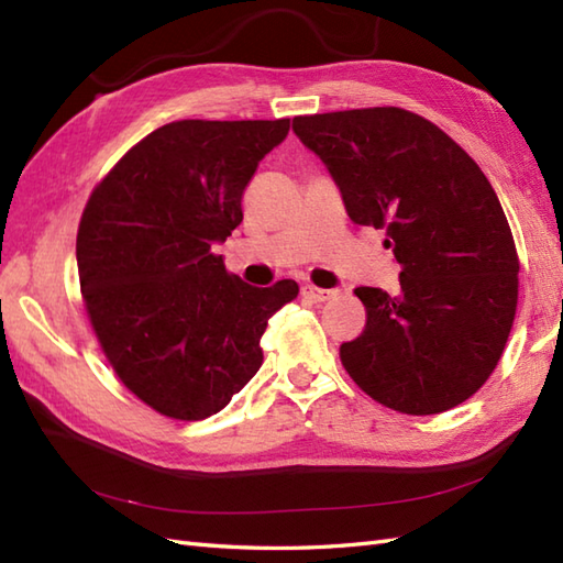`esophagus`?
<instances>
[{
    "label": "esophagus",
    "mask_w": 563,
    "mask_h": 563,
    "mask_svg": "<svg viewBox=\"0 0 563 563\" xmlns=\"http://www.w3.org/2000/svg\"><path fill=\"white\" fill-rule=\"evenodd\" d=\"M302 295L312 302H327L331 297H336V290H324V288H314V285H302Z\"/></svg>",
    "instance_id": "34e87169"
}]
</instances>
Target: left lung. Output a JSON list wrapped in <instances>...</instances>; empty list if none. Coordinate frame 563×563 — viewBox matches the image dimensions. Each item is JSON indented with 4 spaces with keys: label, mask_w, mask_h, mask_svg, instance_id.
I'll list each match as a JSON object with an SVG mask.
<instances>
[{
    "label": "left lung",
    "mask_w": 563,
    "mask_h": 563,
    "mask_svg": "<svg viewBox=\"0 0 563 563\" xmlns=\"http://www.w3.org/2000/svg\"><path fill=\"white\" fill-rule=\"evenodd\" d=\"M295 135L327 164L355 224L385 230L399 295L355 288L367 312L341 363L375 401L442 413L479 389L518 307V251L496 190L426 118L379 106L297 115Z\"/></svg>",
    "instance_id": "obj_1"
}]
</instances>
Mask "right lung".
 <instances>
[{"label": "right lung", "mask_w": 563, "mask_h": 563, "mask_svg": "<svg viewBox=\"0 0 563 563\" xmlns=\"http://www.w3.org/2000/svg\"><path fill=\"white\" fill-rule=\"evenodd\" d=\"M280 121H176L140 140L93 188L77 232L81 297L115 375L162 416L200 421L258 373L268 319L300 288H254L212 246L244 220Z\"/></svg>", "instance_id": "1"}]
</instances>
